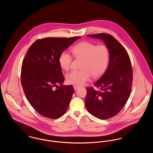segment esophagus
Here are the masks:
<instances>
[{
	"label": "esophagus",
	"instance_id": "obj_1",
	"mask_svg": "<svg viewBox=\"0 0 153 153\" xmlns=\"http://www.w3.org/2000/svg\"><path fill=\"white\" fill-rule=\"evenodd\" d=\"M73 88L76 90V89H78L79 88V86H78V85H73Z\"/></svg>",
	"mask_w": 153,
	"mask_h": 153
}]
</instances>
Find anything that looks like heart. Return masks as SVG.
Returning a JSON list of instances; mask_svg holds the SVG:
<instances>
[{"label":"heart","mask_w":153,"mask_h":153,"mask_svg":"<svg viewBox=\"0 0 153 153\" xmlns=\"http://www.w3.org/2000/svg\"><path fill=\"white\" fill-rule=\"evenodd\" d=\"M73 57L82 59L80 71H73L66 75L68 83L82 85L90 79L91 76L96 78L107 69L109 64L110 53L105 45H98L89 41H82L71 48ZM72 56L66 51L62 52L58 58L61 68L68 71L72 63Z\"/></svg>","instance_id":"obj_1"}]
</instances>
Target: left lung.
Masks as SVG:
<instances>
[{
    "label": "left lung",
    "instance_id": "1",
    "mask_svg": "<svg viewBox=\"0 0 153 153\" xmlns=\"http://www.w3.org/2000/svg\"><path fill=\"white\" fill-rule=\"evenodd\" d=\"M101 39L110 53L106 71L92 87L86 88L85 104L88 111L102 120L116 116L122 110L131 94L133 80L130 58L123 46L108 34H90Z\"/></svg>",
    "mask_w": 153,
    "mask_h": 153
}]
</instances>
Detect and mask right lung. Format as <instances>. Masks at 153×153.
Segmentation results:
<instances>
[{
	"mask_svg": "<svg viewBox=\"0 0 153 153\" xmlns=\"http://www.w3.org/2000/svg\"><path fill=\"white\" fill-rule=\"evenodd\" d=\"M79 38L38 39L30 46L25 56L21 73L22 88L31 105L42 117L57 119L64 115L69 106L74 89L71 85L62 84L64 77L58 58Z\"/></svg>",
	"mask_w": 153,
	"mask_h": 153,
	"instance_id": "right-lung-1",
	"label": "right lung"
}]
</instances>
